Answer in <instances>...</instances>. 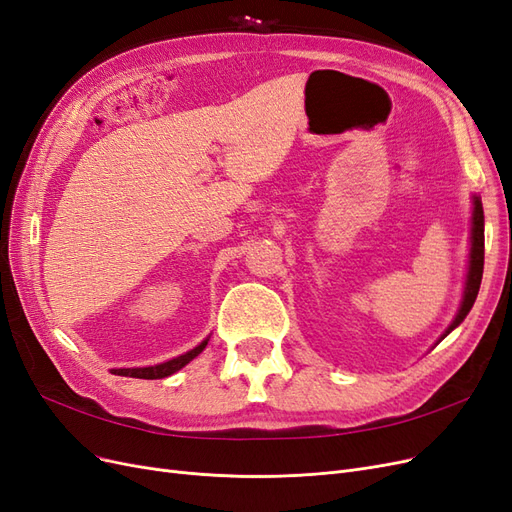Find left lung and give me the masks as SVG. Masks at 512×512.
Here are the masks:
<instances>
[{
  "label": "left lung",
  "instance_id": "8db88e82",
  "mask_svg": "<svg viewBox=\"0 0 512 512\" xmlns=\"http://www.w3.org/2000/svg\"><path fill=\"white\" fill-rule=\"evenodd\" d=\"M472 205L474 207H472V228H470V258H468V275H466L462 305L457 309L455 320L451 322V326L445 330V334L440 339H445L453 328H457L464 322V317L470 313L481 288L483 262H485V216H483V203L479 197H474Z\"/></svg>",
  "mask_w": 512,
  "mask_h": 512
}]
</instances>
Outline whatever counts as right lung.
Returning a JSON list of instances; mask_svg holds the SVG:
<instances>
[{
  "label": "right lung",
  "mask_w": 512,
  "mask_h": 512,
  "mask_svg": "<svg viewBox=\"0 0 512 512\" xmlns=\"http://www.w3.org/2000/svg\"><path fill=\"white\" fill-rule=\"evenodd\" d=\"M209 339H205L203 343H199L195 349L186 351V354L173 358V360H167L163 364H154V366H144V368H114L112 373L114 375H120V377H135V379H165L173 373H178L180 368H184L190 360H195L201 351L205 349Z\"/></svg>",
  "instance_id": "add662e5"
}]
</instances>
